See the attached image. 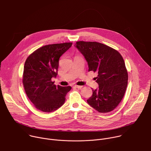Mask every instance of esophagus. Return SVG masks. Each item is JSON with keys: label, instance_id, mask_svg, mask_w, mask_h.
<instances>
[{"label": "esophagus", "instance_id": "1", "mask_svg": "<svg viewBox=\"0 0 151 151\" xmlns=\"http://www.w3.org/2000/svg\"><path fill=\"white\" fill-rule=\"evenodd\" d=\"M73 87L75 88H78V89H81V88L83 87V86H80V85H75L73 86Z\"/></svg>", "mask_w": 151, "mask_h": 151}]
</instances>
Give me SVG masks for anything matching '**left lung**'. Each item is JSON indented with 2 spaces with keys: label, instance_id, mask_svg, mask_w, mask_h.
I'll return each instance as SVG.
<instances>
[{
  "label": "left lung",
  "instance_id": "8db88e82",
  "mask_svg": "<svg viewBox=\"0 0 151 151\" xmlns=\"http://www.w3.org/2000/svg\"><path fill=\"white\" fill-rule=\"evenodd\" d=\"M76 47L88 64V71L97 72L99 88L93 90L88 103L100 113L112 111L125 94L128 72L124 60L116 50L97 42H76Z\"/></svg>",
  "mask_w": 151,
  "mask_h": 151
}]
</instances>
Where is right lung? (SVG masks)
I'll return each mask as SVG.
<instances>
[{
	"label": "right lung",
	"mask_w": 151,
	"mask_h": 151,
	"mask_svg": "<svg viewBox=\"0 0 151 151\" xmlns=\"http://www.w3.org/2000/svg\"><path fill=\"white\" fill-rule=\"evenodd\" d=\"M72 45V42L50 44L42 47L26 59L23 75L26 94L38 110L51 112L65 101L70 86H56L52 81L56 77L60 57Z\"/></svg>",
	"instance_id": "right-lung-1"
}]
</instances>
